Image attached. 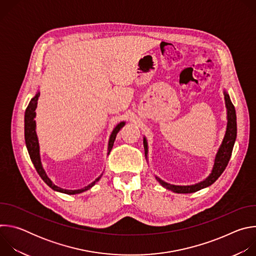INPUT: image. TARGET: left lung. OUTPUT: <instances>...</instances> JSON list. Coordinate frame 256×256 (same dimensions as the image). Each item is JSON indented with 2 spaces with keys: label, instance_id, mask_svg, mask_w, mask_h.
I'll list each match as a JSON object with an SVG mask.
<instances>
[{
  "label": "left lung",
  "instance_id": "1",
  "mask_svg": "<svg viewBox=\"0 0 256 256\" xmlns=\"http://www.w3.org/2000/svg\"><path fill=\"white\" fill-rule=\"evenodd\" d=\"M224 95H225V102H226V108H227V120H228L227 128H226V132H225L223 142L216 154L214 162V166H212L210 174L204 180L198 182V184H192V186H173V184H167V182L163 181L162 179H160L159 177L156 176L157 181L166 190H172L177 194L196 192L198 190H200L204 188L212 186L226 169V167L229 163V160L231 158L233 147H234V144H235L236 136H237V122H236L235 107H234L233 103L231 102V99L226 91H224ZM144 155H146V157H147L148 142H147L146 138H144Z\"/></svg>",
  "mask_w": 256,
  "mask_h": 256
}]
</instances>
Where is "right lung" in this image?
<instances>
[{
	"label": "right lung",
	"instance_id": "right-lung-1",
	"mask_svg": "<svg viewBox=\"0 0 256 256\" xmlns=\"http://www.w3.org/2000/svg\"><path fill=\"white\" fill-rule=\"evenodd\" d=\"M40 93L38 92L35 94V96L30 100L27 108H26V112H25V118H24V136H25V142H26V147H27V150H28V153H29V156H30V159L36 169V171H38V173L40 174V176L42 177V179L46 182V184L50 188H52L56 192H62V194H81V192H84L88 190H90L96 182L101 178L102 174L97 177L92 184H90L89 186H85L84 188H81V190H64V188H60L58 186H56V184H54V182L48 178V176L46 175L44 167H42V160H40V144H38V134H36V124H35V120H34V118L36 116L35 114V109L36 107H38V97H40ZM126 124L124 122H120L112 130V134H110V138H109V142H108V153L107 155L110 153L112 147H114V142L116 140V134L120 130V128Z\"/></svg>",
	"mask_w": 256,
	"mask_h": 256
}]
</instances>
